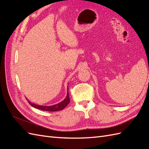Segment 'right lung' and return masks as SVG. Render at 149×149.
<instances>
[{
    "instance_id": "obj_1",
    "label": "right lung",
    "mask_w": 149,
    "mask_h": 149,
    "mask_svg": "<svg viewBox=\"0 0 149 149\" xmlns=\"http://www.w3.org/2000/svg\"><path fill=\"white\" fill-rule=\"evenodd\" d=\"M27 100V99H26ZM28 102H29L30 104L36 108V109H38L40 110H42V111H61L62 109H63L68 104L70 100V96H69V94H68V93H67V96L65 97V100L63 101H62L60 103L56 104L53 105V106H40L38 104H35L34 103H32L30 102L29 100H27Z\"/></svg>"
}]
</instances>
